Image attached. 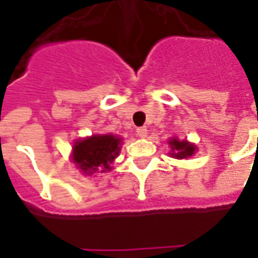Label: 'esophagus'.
Returning <instances> with one entry per match:
<instances>
[{
    "label": "esophagus",
    "mask_w": 258,
    "mask_h": 258,
    "mask_svg": "<svg viewBox=\"0 0 258 258\" xmlns=\"http://www.w3.org/2000/svg\"><path fill=\"white\" fill-rule=\"evenodd\" d=\"M137 134L138 137L146 138L147 137V128H146V127H139V128H137Z\"/></svg>",
    "instance_id": "1"
}]
</instances>
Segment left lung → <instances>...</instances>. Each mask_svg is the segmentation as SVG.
Returning a JSON list of instances; mask_svg holds the SVG:
<instances>
[{"mask_svg": "<svg viewBox=\"0 0 258 258\" xmlns=\"http://www.w3.org/2000/svg\"><path fill=\"white\" fill-rule=\"evenodd\" d=\"M170 146H171V155L175 158H179V159H183V158L191 157L194 151H196V147L187 142L184 141H176V139H172L169 142Z\"/></svg>", "mask_w": 258, "mask_h": 258, "instance_id": "obj_1", "label": "left lung"}]
</instances>
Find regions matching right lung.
<instances>
[{
  "label": "right lung",
  "mask_w": 258,
  "mask_h": 258,
  "mask_svg": "<svg viewBox=\"0 0 258 258\" xmlns=\"http://www.w3.org/2000/svg\"><path fill=\"white\" fill-rule=\"evenodd\" d=\"M120 139L113 135L92 137L79 141L74 147V161L84 172L109 170V163L119 155Z\"/></svg>",
  "instance_id": "obj_1"
}]
</instances>
